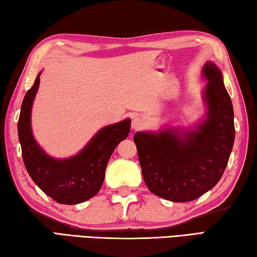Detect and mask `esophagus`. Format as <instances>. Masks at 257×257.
<instances>
[{
	"instance_id": "1",
	"label": "esophagus",
	"mask_w": 257,
	"mask_h": 257,
	"mask_svg": "<svg viewBox=\"0 0 257 257\" xmlns=\"http://www.w3.org/2000/svg\"><path fill=\"white\" fill-rule=\"evenodd\" d=\"M144 119L139 116H135L132 119V128L133 130H141L144 126Z\"/></svg>"
}]
</instances>
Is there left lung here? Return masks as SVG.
Masks as SVG:
<instances>
[{"instance_id":"8db88e82","label":"left lung","mask_w":257,"mask_h":257,"mask_svg":"<svg viewBox=\"0 0 257 257\" xmlns=\"http://www.w3.org/2000/svg\"><path fill=\"white\" fill-rule=\"evenodd\" d=\"M208 83L204 97L207 118L183 138L173 130L134 134L146 186L172 202H190L221 180L235 139L234 111L222 73L212 62L204 65Z\"/></svg>"}]
</instances>
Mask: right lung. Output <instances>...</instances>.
Segmentation results:
<instances>
[{
  "label": "right lung",
  "mask_w": 257,
  "mask_h": 257,
  "mask_svg": "<svg viewBox=\"0 0 257 257\" xmlns=\"http://www.w3.org/2000/svg\"><path fill=\"white\" fill-rule=\"evenodd\" d=\"M40 75L26 92L18 122L23 162L33 182L57 203L78 204L90 200L101 188L113 151L130 133L131 121L108 125L94 136L81 153L67 160L46 155L33 139L31 108L40 84Z\"/></svg>",
  "instance_id": "right-lung-1"
}]
</instances>
